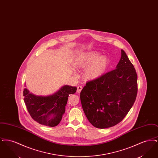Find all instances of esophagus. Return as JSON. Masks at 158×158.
Listing matches in <instances>:
<instances>
[{
  "instance_id": "esophagus-1",
  "label": "esophagus",
  "mask_w": 158,
  "mask_h": 158,
  "mask_svg": "<svg viewBox=\"0 0 158 158\" xmlns=\"http://www.w3.org/2000/svg\"><path fill=\"white\" fill-rule=\"evenodd\" d=\"M82 89V87L81 86H77V92L78 94H79V93L81 92Z\"/></svg>"
}]
</instances>
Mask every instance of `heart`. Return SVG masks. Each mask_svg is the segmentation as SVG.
Masks as SVG:
<instances>
[{"instance_id": "heart-1", "label": "heart", "mask_w": 158, "mask_h": 158, "mask_svg": "<svg viewBox=\"0 0 158 158\" xmlns=\"http://www.w3.org/2000/svg\"><path fill=\"white\" fill-rule=\"evenodd\" d=\"M98 54L94 52H88L76 59L75 66L77 68L85 69L83 77L85 80L92 81L103 75L109 64V60L105 56L98 57Z\"/></svg>"}]
</instances>
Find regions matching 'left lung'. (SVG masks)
<instances>
[{
    "mask_svg": "<svg viewBox=\"0 0 158 158\" xmlns=\"http://www.w3.org/2000/svg\"><path fill=\"white\" fill-rule=\"evenodd\" d=\"M137 75L127 54L121 50L116 69L86 83L81 92L83 111L98 128L111 127L126 116L135 102Z\"/></svg>",
    "mask_w": 158,
    "mask_h": 158,
    "instance_id": "left-lung-1",
    "label": "left lung"
}]
</instances>
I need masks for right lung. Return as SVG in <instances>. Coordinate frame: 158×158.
Here are the masks:
<instances>
[{
  "label": "right lung",
  "mask_w": 158,
  "mask_h": 158,
  "mask_svg": "<svg viewBox=\"0 0 158 158\" xmlns=\"http://www.w3.org/2000/svg\"><path fill=\"white\" fill-rule=\"evenodd\" d=\"M75 86L64 85L52 95L36 96L27 88L23 90L24 102L27 110L34 120L49 127L57 126L65 113L68 97L73 94Z\"/></svg>",
  "instance_id": "right-lung-1"
}]
</instances>
